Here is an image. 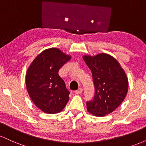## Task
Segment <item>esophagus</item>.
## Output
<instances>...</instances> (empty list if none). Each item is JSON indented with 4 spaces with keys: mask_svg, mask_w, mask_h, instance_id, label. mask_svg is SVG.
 Wrapping results in <instances>:
<instances>
[{
    "mask_svg": "<svg viewBox=\"0 0 146 146\" xmlns=\"http://www.w3.org/2000/svg\"><path fill=\"white\" fill-rule=\"evenodd\" d=\"M82 91H83L82 88H79V89H78L77 90H75V93H76V94H81V93H82Z\"/></svg>",
    "mask_w": 146,
    "mask_h": 146,
    "instance_id": "obj_1",
    "label": "esophagus"
}]
</instances>
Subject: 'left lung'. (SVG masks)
Wrapping results in <instances>:
<instances>
[{
    "label": "left lung",
    "instance_id": "8db88e82",
    "mask_svg": "<svg viewBox=\"0 0 146 146\" xmlns=\"http://www.w3.org/2000/svg\"><path fill=\"white\" fill-rule=\"evenodd\" d=\"M83 59L91 71L95 86L93 100L86 102L87 110L95 116L103 117L123 101L128 92V78L119 63L110 55L84 56Z\"/></svg>",
    "mask_w": 146,
    "mask_h": 146
}]
</instances>
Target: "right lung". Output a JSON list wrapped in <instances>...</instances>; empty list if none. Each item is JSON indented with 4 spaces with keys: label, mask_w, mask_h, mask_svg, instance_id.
<instances>
[{
    "label": "right lung",
    "mask_w": 146,
    "mask_h": 146,
    "mask_svg": "<svg viewBox=\"0 0 146 146\" xmlns=\"http://www.w3.org/2000/svg\"><path fill=\"white\" fill-rule=\"evenodd\" d=\"M71 57L59 48H51L35 58L26 74V86L34 104L44 113L61 112L69 99L70 92L58 74Z\"/></svg>",
    "instance_id": "1"
}]
</instances>
